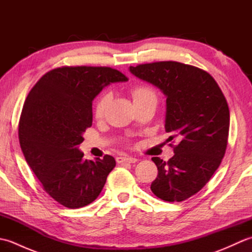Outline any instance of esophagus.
Returning <instances> with one entry per match:
<instances>
[{"label": "esophagus", "instance_id": "34e87169", "mask_svg": "<svg viewBox=\"0 0 252 252\" xmlns=\"http://www.w3.org/2000/svg\"><path fill=\"white\" fill-rule=\"evenodd\" d=\"M118 163H123V162H129V163H135L137 159L134 157H117L116 158Z\"/></svg>", "mask_w": 252, "mask_h": 252}]
</instances>
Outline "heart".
I'll list each match as a JSON object with an SVG mask.
<instances>
[{
    "label": "heart",
    "mask_w": 252,
    "mask_h": 252,
    "mask_svg": "<svg viewBox=\"0 0 252 252\" xmlns=\"http://www.w3.org/2000/svg\"><path fill=\"white\" fill-rule=\"evenodd\" d=\"M131 94L134 103L145 100V99H156V94H155L154 91L151 88L144 87V85L135 87L132 90ZM108 100H109L108 94H103L97 99V101H96L95 109H94V114L96 118H101L105 115V110H106L107 104H108Z\"/></svg>",
    "instance_id": "1"
}]
</instances>
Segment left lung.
I'll use <instances>...</instances> for the list:
<instances>
[{
  "mask_svg": "<svg viewBox=\"0 0 252 252\" xmlns=\"http://www.w3.org/2000/svg\"><path fill=\"white\" fill-rule=\"evenodd\" d=\"M138 79L167 96L165 132L176 140L168 162L152 160L158 175L151 189L160 199L183 201L205 186L225 155L229 109L225 96L207 71L178 62H157L130 67Z\"/></svg>",
  "mask_w": 252,
  "mask_h": 252,
  "instance_id": "8db88e82",
  "label": "left lung"
}]
</instances>
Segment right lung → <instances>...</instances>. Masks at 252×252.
Here are the masks:
<instances>
[{
    "instance_id": "right-lung-1",
    "label": "right lung",
    "mask_w": 252,
    "mask_h": 252,
    "mask_svg": "<svg viewBox=\"0 0 252 252\" xmlns=\"http://www.w3.org/2000/svg\"><path fill=\"white\" fill-rule=\"evenodd\" d=\"M127 78L110 67H61L31 89L18 136L27 163L53 199L70 209L93 202L116 167L109 155L83 160L78 145L92 126V101L101 90Z\"/></svg>"
}]
</instances>
